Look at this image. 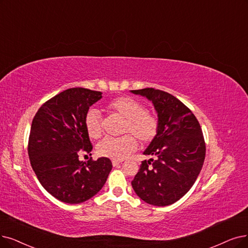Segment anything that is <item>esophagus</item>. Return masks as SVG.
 I'll return each mask as SVG.
<instances>
[{"label": "esophagus", "mask_w": 248, "mask_h": 248, "mask_svg": "<svg viewBox=\"0 0 248 248\" xmlns=\"http://www.w3.org/2000/svg\"><path fill=\"white\" fill-rule=\"evenodd\" d=\"M112 164H113L114 167H118L119 165L121 164V161H119V160H113V161H112Z\"/></svg>", "instance_id": "1"}]
</instances>
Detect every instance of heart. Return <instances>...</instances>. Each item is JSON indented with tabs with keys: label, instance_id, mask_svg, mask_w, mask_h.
<instances>
[{
	"label": "heart",
	"instance_id": "1",
	"mask_svg": "<svg viewBox=\"0 0 248 248\" xmlns=\"http://www.w3.org/2000/svg\"><path fill=\"white\" fill-rule=\"evenodd\" d=\"M106 108L110 113L125 119L123 133L130 134L104 138L96 146L98 155L122 160L136 150L137 140L135 137L142 144L151 143L156 137L160 129L158 118L154 113L145 111L144 105L136 98L128 95L118 96L108 102ZM84 126L91 138H100L103 133L100 112L95 108H90L84 117Z\"/></svg>",
	"mask_w": 248,
	"mask_h": 248
}]
</instances>
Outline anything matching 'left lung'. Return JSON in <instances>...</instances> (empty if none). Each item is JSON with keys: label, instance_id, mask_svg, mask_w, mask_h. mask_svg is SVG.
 Here are the masks:
<instances>
[{"label": "left lung", "instance_id": "obj_1", "mask_svg": "<svg viewBox=\"0 0 248 248\" xmlns=\"http://www.w3.org/2000/svg\"><path fill=\"white\" fill-rule=\"evenodd\" d=\"M152 101L160 129L144 151L143 161L131 184L140 199L165 206L179 201L194 184L205 157V142L196 117L174 95L155 88L131 91Z\"/></svg>", "mask_w": 248, "mask_h": 248}]
</instances>
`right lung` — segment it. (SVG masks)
<instances>
[{
    "label": "right lung",
    "instance_id": "obj_1",
    "mask_svg": "<svg viewBox=\"0 0 248 248\" xmlns=\"http://www.w3.org/2000/svg\"><path fill=\"white\" fill-rule=\"evenodd\" d=\"M102 97L101 92L69 88L49 98L33 117L28 138V155L43 187L57 200L80 203L95 195L112 170L108 157L79 161L93 145L85 126L88 108Z\"/></svg>",
    "mask_w": 248,
    "mask_h": 248
}]
</instances>
